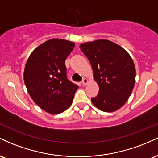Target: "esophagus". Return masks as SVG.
<instances>
[{
	"instance_id": "obj_1",
	"label": "esophagus",
	"mask_w": 158,
	"mask_h": 158,
	"mask_svg": "<svg viewBox=\"0 0 158 158\" xmlns=\"http://www.w3.org/2000/svg\"><path fill=\"white\" fill-rule=\"evenodd\" d=\"M87 83H88V79H83V80L81 81V84H82L83 85H86Z\"/></svg>"
}]
</instances>
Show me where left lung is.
<instances>
[{
  "mask_svg": "<svg viewBox=\"0 0 158 158\" xmlns=\"http://www.w3.org/2000/svg\"><path fill=\"white\" fill-rule=\"evenodd\" d=\"M91 64L99 87L93 104L106 112L118 110L128 100L135 83V64L129 54L118 44L101 39L80 45Z\"/></svg>",
  "mask_w": 158,
  "mask_h": 158,
  "instance_id": "obj_1",
  "label": "left lung"
}]
</instances>
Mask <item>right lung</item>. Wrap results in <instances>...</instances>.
Instances as JSON below:
<instances>
[{"label":"right lung","instance_id":"obj_1","mask_svg":"<svg viewBox=\"0 0 158 158\" xmlns=\"http://www.w3.org/2000/svg\"><path fill=\"white\" fill-rule=\"evenodd\" d=\"M75 44L52 39L39 45L30 54L23 73L28 93L36 104L52 114L71 106L79 88L67 77L65 60Z\"/></svg>","mask_w":158,"mask_h":158}]
</instances>
